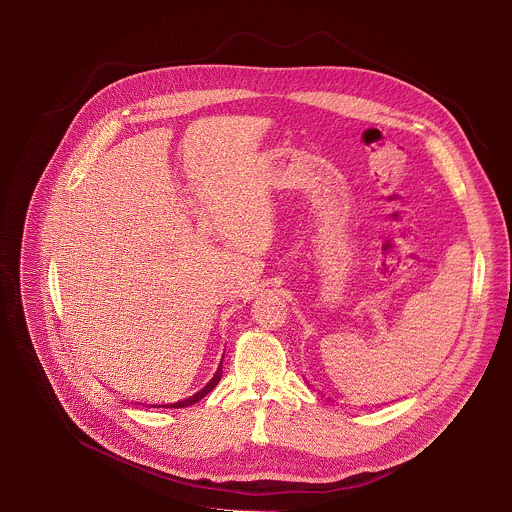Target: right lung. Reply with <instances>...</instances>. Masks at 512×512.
Segmentation results:
<instances>
[{"label":"right lung","instance_id":"1","mask_svg":"<svg viewBox=\"0 0 512 512\" xmlns=\"http://www.w3.org/2000/svg\"><path fill=\"white\" fill-rule=\"evenodd\" d=\"M220 376H222V363H220L219 370H217V374L211 378V382L203 388V390H199L197 394H193V396H189L187 400H181V402H175V404H165V406H161V404H151V408H185V406H191V404H195V402H199L201 398H205L217 384H219Z\"/></svg>","mask_w":512,"mask_h":512}]
</instances>
